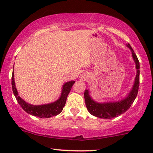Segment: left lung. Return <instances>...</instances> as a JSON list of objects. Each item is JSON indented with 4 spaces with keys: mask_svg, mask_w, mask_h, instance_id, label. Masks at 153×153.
<instances>
[{
    "mask_svg": "<svg viewBox=\"0 0 153 153\" xmlns=\"http://www.w3.org/2000/svg\"><path fill=\"white\" fill-rule=\"evenodd\" d=\"M127 47L130 49L132 58L136 65L137 74L132 88L129 91L127 96L120 101L104 103H99L95 101L91 97L89 91L86 89L84 92L85 106L89 113L93 116L101 119H112L119 117V115L124 114L130 108L131 105L136 99L138 93L139 85H140V62L130 45L127 44Z\"/></svg>",
    "mask_w": 153,
    "mask_h": 153,
    "instance_id": "1",
    "label": "left lung"
}]
</instances>
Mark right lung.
<instances>
[{
    "instance_id": "right-lung-1",
    "label": "right lung",
    "mask_w": 153,
    "mask_h": 153,
    "mask_svg": "<svg viewBox=\"0 0 153 153\" xmlns=\"http://www.w3.org/2000/svg\"><path fill=\"white\" fill-rule=\"evenodd\" d=\"M74 83V80H71V81L65 82L62 85L60 96L54 102L43 105H31L30 103L26 102L24 100H23L19 96V93L17 91L16 88L13 71L12 73V89H13V94H14L19 104L28 114L35 116V117H38L39 118H50V117H54V116L60 114L63 109V107L65 105L67 97H68V94H69L72 88V86Z\"/></svg>"
}]
</instances>
